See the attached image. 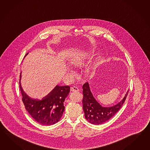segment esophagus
<instances>
[{
    "label": "esophagus",
    "instance_id": "esophagus-1",
    "mask_svg": "<svg viewBox=\"0 0 150 150\" xmlns=\"http://www.w3.org/2000/svg\"><path fill=\"white\" fill-rule=\"evenodd\" d=\"M70 90L71 91H79V89L76 87H72L70 88Z\"/></svg>",
    "mask_w": 150,
    "mask_h": 150
}]
</instances>
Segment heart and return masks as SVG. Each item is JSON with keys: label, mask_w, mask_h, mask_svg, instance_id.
<instances>
[{"label": "heart", "mask_w": 150, "mask_h": 150, "mask_svg": "<svg viewBox=\"0 0 150 150\" xmlns=\"http://www.w3.org/2000/svg\"><path fill=\"white\" fill-rule=\"evenodd\" d=\"M83 63H84V62H83V59H82L81 58L75 59L73 60V61L71 62L72 64L74 67H81L83 65Z\"/></svg>", "instance_id": "b5f03b06"}]
</instances>
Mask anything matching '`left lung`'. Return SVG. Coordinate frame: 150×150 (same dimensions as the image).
<instances>
[{
  "label": "left lung",
  "instance_id": "left-lung-1",
  "mask_svg": "<svg viewBox=\"0 0 150 150\" xmlns=\"http://www.w3.org/2000/svg\"><path fill=\"white\" fill-rule=\"evenodd\" d=\"M82 88V103L86 119L90 123L95 125L104 123L111 119L123 105L129 91H127L123 99L119 103L113 107L106 108L102 107L94 98L88 83H84Z\"/></svg>",
  "mask_w": 150,
  "mask_h": 150
}]
</instances>
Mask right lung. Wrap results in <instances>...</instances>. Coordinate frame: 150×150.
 <instances>
[{"label": "right lung", "mask_w": 150, "mask_h": 150, "mask_svg": "<svg viewBox=\"0 0 150 150\" xmlns=\"http://www.w3.org/2000/svg\"><path fill=\"white\" fill-rule=\"evenodd\" d=\"M27 53L26 54V55ZM19 86L22 100L25 109L38 123L43 125H51L58 122L64 111L63 102L70 92L69 86H57L46 96L41 100L32 99L23 91L20 83Z\"/></svg>", "instance_id": "right-lung-1"}]
</instances>
